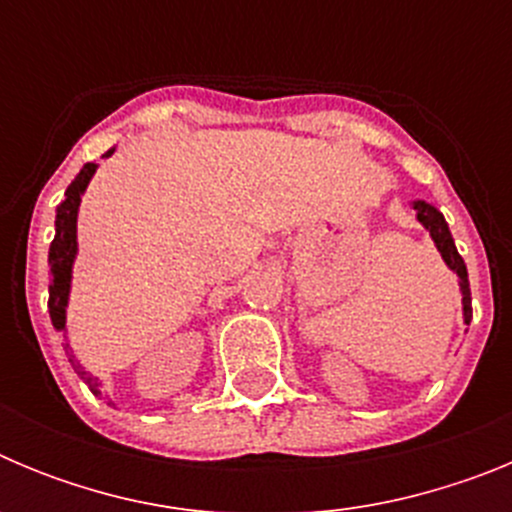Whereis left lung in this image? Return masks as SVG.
<instances>
[{
	"label": "left lung",
	"instance_id": "left-lung-1",
	"mask_svg": "<svg viewBox=\"0 0 512 512\" xmlns=\"http://www.w3.org/2000/svg\"><path fill=\"white\" fill-rule=\"evenodd\" d=\"M413 210L418 212V220L423 223V228L431 233L433 243H436V248L441 251L446 266H449L451 271H456V277H459L461 302H464V323L469 325V320H472V292H469L467 264H464V259H461L459 251H456V243H454V238H451L449 225H446V220H443L441 212H438L433 205H428V202H423V200L413 202Z\"/></svg>",
	"mask_w": 512,
	"mask_h": 512
}]
</instances>
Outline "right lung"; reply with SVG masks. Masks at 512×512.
Segmentation results:
<instances>
[{
	"mask_svg": "<svg viewBox=\"0 0 512 512\" xmlns=\"http://www.w3.org/2000/svg\"><path fill=\"white\" fill-rule=\"evenodd\" d=\"M115 148L104 153L112 156ZM97 171V164H84V169L76 174L74 182L66 189V197L56 210V238L48 251V264H51V284H48V312H51V323L56 330H66V305H69V289H71V266L76 259V215H79L81 194L87 189L89 179ZM76 374L89 384V390L99 395V382L89 372H84V366L74 364Z\"/></svg>",
	"mask_w": 512,
	"mask_h": 512,
	"instance_id": "obj_1",
	"label": "right lung"
}]
</instances>
